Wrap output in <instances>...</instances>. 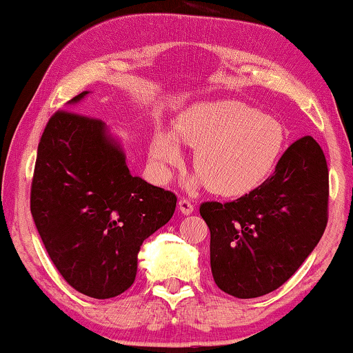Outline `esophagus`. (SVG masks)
<instances>
[{
	"label": "esophagus",
	"mask_w": 353,
	"mask_h": 353,
	"mask_svg": "<svg viewBox=\"0 0 353 353\" xmlns=\"http://www.w3.org/2000/svg\"><path fill=\"white\" fill-rule=\"evenodd\" d=\"M194 208H195V205L192 203L189 199H181L179 200V210H181L182 215H190V213L194 212Z\"/></svg>",
	"instance_id": "1"
}]
</instances>
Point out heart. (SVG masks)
<instances>
[{
  "label": "heart",
  "mask_w": 353,
  "mask_h": 353,
  "mask_svg": "<svg viewBox=\"0 0 353 353\" xmlns=\"http://www.w3.org/2000/svg\"><path fill=\"white\" fill-rule=\"evenodd\" d=\"M176 135L195 150V171L220 195H243L261 185L285 148L283 125L238 101L194 107L177 120ZM150 154L159 179H168L171 169L182 163L171 133H156Z\"/></svg>",
  "instance_id": "heart-1"
}]
</instances>
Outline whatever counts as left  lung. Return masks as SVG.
I'll return each mask as SVG.
<instances>
[{
    "label": "left lung",
    "instance_id": "8db88e82",
    "mask_svg": "<svg viewBox=\"0 0 353 353\" xmlns=\"http://www.w3.org/2000/svg\"><path fill=\"white\" fill-rule=\"evenodd\" d=\"M329 169L313 137L292 143L261 185L233 202H203L218 288L257 298L287 282L327 225Z\"/></svg>",
    "mask_w": 353,
    "mask_h": 353
}]
</instances>
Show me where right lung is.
Here are the masks:
<instances>
[{
    "label": "right lung",
    "mask_w": 353,
    "mask_h": 353,
    "mask_svg": "<svg viewBox=\"0 0 353 353\" xmlns=\"http://www.w3.org/2000/svg\"><path fill=\"white\" fill-rule=\"evenodd\" d=\"M176 202L172 192L132 176L102 120L71 110L48 120L30 212L48 257L77 292L105 300L130 288L140 246L171 220Z\"/></svg>",
    "instance_id": "right-lung-1"
}]
</instances>
